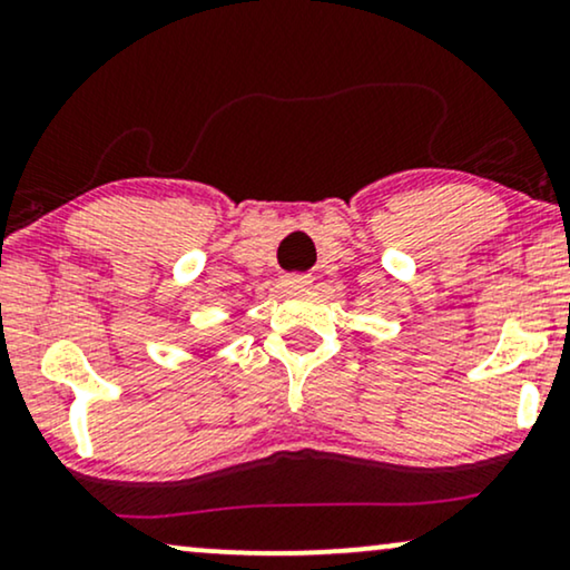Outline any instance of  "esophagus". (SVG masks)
<instances>
[{
    "mask_svg": "<svg viewBox=\"0 0 570 570\" xmlns=\"http://www.w3.org/2000/svg\"><path fill=\"white\" fill-rule=\"evenodd\" d=\"M312 283H314L312 275H285L283 277L285 291H306V287H312Z\"/></svg>",
    "mask_w": 570,
    "mask_h": 570,
    "instance_id": "esophagus-1",
    "label": "esophagus"
}]
</instances>
